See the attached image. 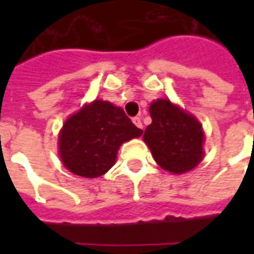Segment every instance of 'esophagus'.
Wrapping results in <instances>:
<instances>
[{"label":"esophagus","instance_id":"obj_1","mask_svg":"<svg viewBox=\"0 0 254 254\" xmlns=\"http://www.w3.org/2000/svg\"><path fill=\"white\" fill-rule=\"evenodd\" d=\"M132 121L136 127H140V129H143V122H141V118H140V117H134Z\"/></svg>","mask_w":254,"mask_h":254}]
</instances>
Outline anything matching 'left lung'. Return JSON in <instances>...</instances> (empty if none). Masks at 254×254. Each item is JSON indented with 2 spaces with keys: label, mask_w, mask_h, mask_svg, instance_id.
<instances>
[{
  "label": "left lung",
  "mask_w": 254,
  "mask_h": 254,
  "mask_svg": "<svg viewBox=\"0 0 254 254\" xmlns=\"http://www.w3.org/2000/svg\"><path fill=\"white\" fill-rule=\"evenodd\" d=\"M152 124L144 132V141L155 162L173 174L194 169L204 156V132L196 117L169 99H158L149 106Z\"/></svg>",
  "instance_id": "obj_1"
}]
</instances>
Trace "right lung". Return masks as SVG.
Masks as SVG:
<instances>
[{"mask_svg":"<svg viewBox=\"0 0 254 254\" xmlns=\"http://www.w3.org/2000/svg\"><path fill=\"white\" fill-rule=\"evenodd\" d=\"M141 134L121 107L96 99L65 121L58 136L60 156L73 174L96 178L116 163L122 143Z\"/></svg>","mask_w":254,"mask_h":254,"instance_id":"1","label":"right lung"}]
</instances>
